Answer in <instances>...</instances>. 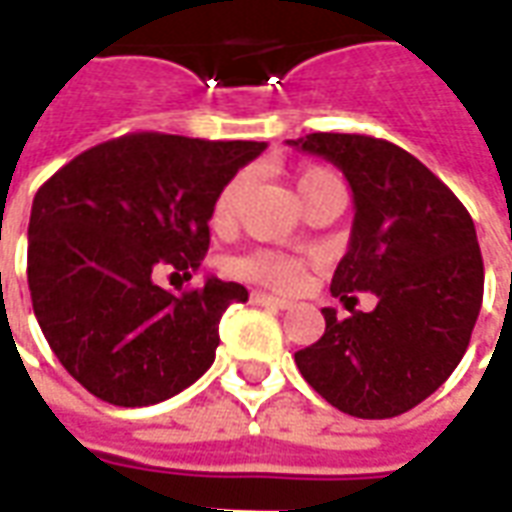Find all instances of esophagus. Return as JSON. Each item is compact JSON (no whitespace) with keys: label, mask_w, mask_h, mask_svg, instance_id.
<instances>
[{"label":"esophagus","mask_w":512,"mask_h":512,"mask_svg":"<svg viewBox=\"0 0 512 512\" xmlns=\"http://www.w3.org/2000/svg\"><path fill=\"white\" fill-rule=\"evenodd\" d=\"M252 304H263V307H274V310H290L293 307L288 299L268 296V293H260V290H252Z\"/></svg>","instance_id":"34e87169"}]
</instances>
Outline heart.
<instances>
[{
  "instance_id": "b5f03b06",
  "label": "heart",
  "mask_w": 512,
  "mask_h": 512,
  "mask_svg": "<svg viewBox=\"0 0 512 512\" xmlns=\"http://www.w3.org/2000/svg\"><path fill=\"white\" fill-rule=\"evenodd\" d=\"M329 178H334V172L323 167H310L296 178V189H299V194H304L315 183ZM241 194H244V175H235L233 180H227L219 189L211 211V219L216 227H227V224L233 222ZM233 274L241 279H249V282H257V285H268V288L296 290L301 285V279H304V263H301L299 257L277 255V252H266L263 249V252L238 257L233 263Z\"/></svg>"
}]
</instances>
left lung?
<instances>
[{
  "label": "left lung",
  "instance_id": "obj_1",
  "mask_svg": "<svg viewBox=\"0 0 512 512\" xmlns=\"http://www.w3.org/2000/svg\"><path fill=\"white\" fill-rule=\"evenodd\" d=\"M288 145L323 156L354 191L351 244L332 296L376 293V310L337 321L296 351L304 381L351 417L389 419L433 395L466 354L480 304L483 255L463 202L419 158L365 134H307Z\"/></svg>",
  "mask_w": 512,
  "mask_h": 512
}]
</instances>
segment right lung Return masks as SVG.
Listing matches in <instances>:
<instances>
[{"instance_id":"obj_1","label":"right lung","mask_w":512,"mask_h":512,"mask_svg":"<svg viewBox=\"0 0 512 512\" xmlns=\"http://www.w3.org/2000/svg\"><path fill=\"white\" fill-rule=\"evenodd\" d=\"M266 142L139 131L101 142L57 169L29 216L32 310L62 367L112 406H153L213 365L219 318L244 285L191 279L211 244L213 200Z\"/></svg>"}]
</instances>
